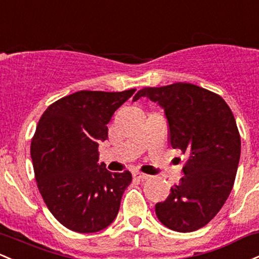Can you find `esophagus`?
Listing matches in <instances>:
<instances>
[{"mask_svg":"<svg viewBox=\"0 0 259 259\" xmlns=\"http://www.w3.org/2000/svg\"><path fill=\"white\" fill-rule=\"evenodd\" d=\"M133 177H134L135 180L144 181V180H147V178H150V175H146V173L135 171V172H133Z\"/></svg>","mask_w":259,"mask_h":259,"instance_id":"esophagus-1","label":"esophagus"}]
</instances>
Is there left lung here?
I'll use <instances>...</instances> for the list:
<instances>
[{
    "label": "left lung",
    "instance_id": "1",
    "mask_svg": "<svg viewBox=\"0 0 259 259\" xmlns=\"http://www.w3.org/2000/svg\"><path fill=\"white\" fill-rule=\"evenodd\" d=\"M150 98L164 110L173 149L189 156L184 177L155 206L173 231L205 226L231 193L241 155V138L231 109L219 95L192 83L147 87L133 98Z\"/></svg>",
    "mask_w": 259,
    "mask_h": 259
}]
</instances>
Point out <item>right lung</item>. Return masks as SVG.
<instances>
[{"mask_svg":"<svg viewBox=\"0 0 259 259\" xmlns=\"http://www.w3.org/2000/svg\"><path fill=\"white\" fill-rule=\"evenodd\" d=\"M136 90L79 91L48 107L30 145L34 173L48 209L65 227L92 234L114 221L132 173L98 163L113 114Z\"/></svg>","mask_w":259,"mask_h":259,"instance_id":"1","label":"right lung"}]
</instances>
